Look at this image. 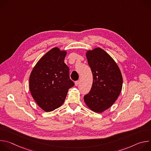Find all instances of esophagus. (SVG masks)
Returning a JSON list of instances; mask_svg holds the SVG:
<instances>
[{
    "label": "esophagus",
    "instance_id": "obj_1",
    "mask_svg": "<svg viewBox=\"0 0 151 151\" xmlns=\"http://www.w3.org/2000/svg\"><path fill=\"white\" fill-rule=\"evenodd\" d=\"M79 81H75V86H78V85H79Z\"/></svg>",
    "mask_w": 151,
    "mask_h": 151
}]
</instances>
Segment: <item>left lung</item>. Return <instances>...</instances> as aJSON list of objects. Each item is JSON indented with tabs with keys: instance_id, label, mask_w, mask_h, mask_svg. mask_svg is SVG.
<instances>
[{
	"instance_id": "8db88e82",
	"label": "left lung",
	"mask_w": 151,
	"mask_h": 151,
	"mask_svg": "<svg viewBox=\"0 0 151 151\" xmlns=\"http://www.w3.org/2000/svg\"><path fill=\"white\" fill-rule=\"evenodd\" d=\"M86 57L93 81L90 93L83 100L90 110L100 114L117 100L122 90V76L115 60L101 48L88 50Z\"/></svg>"
}]
</instances>
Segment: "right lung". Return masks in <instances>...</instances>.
<instances>
[{"label":"right lung","mask_w":151,"mask_h":151,"mask_svg":"<svg viewBox=\"0 0 151 151\" xmlns=\"http://www.w3.org/2000/svg\"><path fill=\"white\" fill-rule=\"evenodd\" d=\"M66 50L54 47L43 55L32 69L29 89L37 104L45 112L58 108L64 102L69 89L74 86L69 69L64 60Z\"/></svg>","instance_id":"obj_1"}]
</instances>
